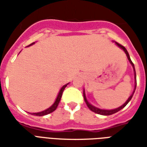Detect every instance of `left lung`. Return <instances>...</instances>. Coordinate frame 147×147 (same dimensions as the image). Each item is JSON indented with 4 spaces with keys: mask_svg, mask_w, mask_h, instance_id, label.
I'll use <instances>...</instances> for the list:
<instances>
[{
    "mask_svg": "<svg viewBox=\"0 0 147 147\" xmlns=\"http://www.w3.org/2000/svg\"><path fill=\"white\" fill-rule=\"evenodd\" d=\"M115 43H116V45H118V46H119L120 49H122L123 51H124V53H126L127 57V59H128V61H129V62L131 63V64L132 65L133 69H134V72H135L136 85H135V89H134V91H133L132 94H131V96H130L129 98H128V99L127 100L126 102H125L123 105H122L121 106H120V107H118V108H117V109H111V110H107V109H101L97 108V107L94 106V105H92L91 104H90L89 102H88V101H87V99H86V98L85 91H83V98H84V100H85V102H86L87 107H88V108H89L90 110L92 111V112H94V113H98V114H100V115H104V116H109V115H112V114L116 113H117L118 111H120V109H122L123 108H124V107H125V106L127 105V103H128V102L131 101V98H132V96H133V94H134V93H135V90H136V70H135V66H134V64L132 63V61H131V58H130L129 54H128V53H127V49H125V47H124V46H123L122 45L119 44L118 42H115Z\"/></svg>",
    "mask_w": 147,
    "mask_h": 147,
    "instance_id": "left-lung-1",
    "label": "left lung"
}]
</instances>
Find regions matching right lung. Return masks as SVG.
<instances>
[{
    "mask_svg": "<svg viewBox=\"0 0 147 147\" xmlns=\"http://www.w3.org/2000/svg\"><path fill=\"white\" fill-rule=\"evenodd\" d=\"M34 43L30 44V45H33ZM67 84H68V83L65 84V85H64V86L61 87V89L60 90V92H59L57 97V98H56V101H55L54 103H53V105H52L51 106L49 107V108H48L47 109H45V110H44V111H42V112H39V113H31V114H32V115H34V116L42 117V116H45V115H47V114L51 113H53V111L56 110V109L57 108L58 105H59V102H60V101H61V96H62L63 91H64V90L65 89V87L67 86Z\"/></svg>",
    "mask_w": 147,
    "mask_h": 147,
    "instance_id": "obj_1",
    "label": "right lung"
}]
</instances>
